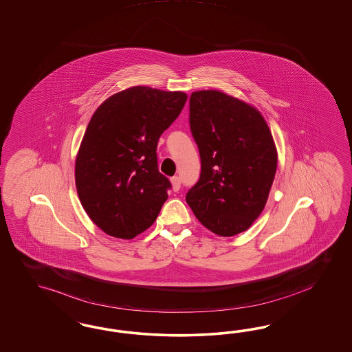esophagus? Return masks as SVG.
<instances>
[{
  "label": "esophagus",
  "mask_w": 352,
  "mask_h": 352,
  "mask_svg": "<svg viewBox=\"0 0 352 352\" xmlns=\"http://www.w3.org/2000/svg\"><path fill=\"white\" fill-rule=\"evenodd\" d=\"M171 187H173V191H179V188H181V178L179 177L171 178Z\"/></svg>",
  "instance_id": "1"
}]
</instances>
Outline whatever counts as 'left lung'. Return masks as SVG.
I'll list each match as a JSON object with an SVG mask.
<instances>
[{"label": "left lung", "instance_id": "obj_1", "mask_svg": "<svg viewBox=\"0 0 352 352\" xmlns=\"http://www.w3.org/2000/svg\"><path fill=\"white\" fill-rule=\"evenodd\" d=\"M190 125L201 159L200 179L186 201L219 236L246 231L266 206L277 149L256 107L219 90L193 91Z\"/></svg>", "mask_w": 352, "mask_h": 352}]
</instances>
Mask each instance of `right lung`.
<instances>
[{
  "instance_id": "1",
  "label": "right lung",
  "mask_w": 352,
  "mask_h": 352,
  "mask_svg": "<svg viewBox=\"0 0 352 352\" xmlns=\"http://www.w3.org/2000/svg\"><path fill=\"white\" fill-rule=\"evenodd\" d=\"M186 102L183 91L131 86L96 108L76 156L75 181L103 232L130 240L156 221L170 188L157 169V142Z\"/></svg>"
}]
</instances>
